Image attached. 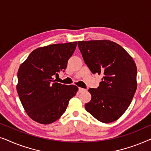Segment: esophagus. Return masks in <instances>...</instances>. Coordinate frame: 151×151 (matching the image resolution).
Wrapping results in <instances>:
<instances>
[{"mask_svg":"<svg viewBox=\"0 0 151 151\" xmlns=\"http://www.w3.org/2000/svg\"><path fill=\"white\" fill-rule=\"evenodd\" d=\"M86 91V89H84V88H79V90H78V92L79 93H82V91Z\"/></svg>","mask_w":151,"mask_h":151,"instance_id":"34e87169","label":"esophagus"}]
</instances>
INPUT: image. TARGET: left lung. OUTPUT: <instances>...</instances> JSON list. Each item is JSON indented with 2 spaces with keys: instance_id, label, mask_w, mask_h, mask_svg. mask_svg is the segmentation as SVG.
<instances>
[{
  "instance_id": "left-lung-1",
  "label": "left lung",
  "mask_w": 151,
  "mask_h": 151,
  "mask_svg": "<svg viewBox=\"0 0 151 151\" xmlns=\"http://www.w3.org/2000/svg\"><path fill=\"white\" fill-rule=\"evenodd\" d=\"M84 63L93 73L103 78L88 92L91 100L86 111L103 123L118 119L131 104L137 89V67L120 45L111 40L78 41Z\"/></svg>"
}]
</instances>
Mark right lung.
<instances>
[{"label":"right lung","instance_id":"right-lung-1","mask_svg":"<svg viewBox=\"0 0 151 151\" xmlns=\"http://www.w3.org/2000/svg\"><path fill=\"white\" fill-rule=\"evenodd\" d=\"M76 46L77 42H71L39 47L20 65L16 89L27 114L36 122L49 124L58 119L78 91L52 78L66 69Z\"/></svg>","mask_w":151,"mask_h":151}]
</instances>
